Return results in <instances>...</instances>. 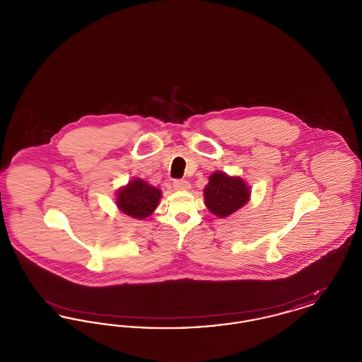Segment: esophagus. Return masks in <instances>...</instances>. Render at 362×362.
Returning a JSON list of instances; mask_svg holds the SVG:
<instances>
[{"mask_svg": "<svg viewBox=\"0 0 362 362\" xmlns=\"http://www.w3.org/2000/svg\"><path fill=\"white\" fill-rule=\"evenodd\" d=\"M173 187L176 189H183V191H186V189H189L191 185H189V182H187V180L182 179V180H175V182H173Z\"/></svg>", "mask_w": 362, "mask_h": 362, "instance_id": "34e87169", "label": "esophagus"}]
</instances>
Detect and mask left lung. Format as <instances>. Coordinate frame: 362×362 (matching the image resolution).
Returning <instances> with one entry per match:
<instances>
[{"label":"left lung","instance_id":"8db88e82","mask_svg":"<svg viewBox=\"0 0 362 362\" xmlns=\"http://www.w3.org/2000/svg\"><path fill=\"white\" fill-rule=\"evenodd\" d=\"M251 191L239 176L217 171L209 177L204 197L207 209L217 217L225 218L250 201Z\"/></svg>","mask_w":362,"mask_h":362}]
</instances>
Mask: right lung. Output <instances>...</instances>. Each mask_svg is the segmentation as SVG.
Instances as JSON below:
<instances>
[{"mask_svg":"<svg viewBox=\"0 0 362 362\" xmlns=\"http://www.w3.org/2000/svg\"><path fill=\"white\" fill-rule=\"evenodd\" d=\"M161 191L142 179H134L117 192V206L122 213L144 220L149 217L160 202Z\"/></svg>","mask_w":362,"mask_h":362,"instance_id":"obj_1","label":"right lung"}]
</instances>
